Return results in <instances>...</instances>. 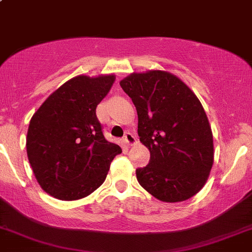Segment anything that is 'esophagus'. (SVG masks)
Listing matches in <instances>:
<instances>
[{
	"mask_svg": "<svg viewBox=\"0 0 252 252\" xmlns=\"http://www.w3.org/2000/svg\"><path fill=\"white\" fill-rule=\"evenodd\" d=\"M124 142L126 143V146H131L136 142V139H135V136L131 134V132L128 131L126 132V135H124Z\"/></svg>",
	"mask_w": 252,
	"mask_h": 252,
	"instance_id": "obj_1",
	"label": "esophagus"
}]
</instances>
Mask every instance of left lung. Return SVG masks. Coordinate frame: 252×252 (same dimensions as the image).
<instances>
[{
    "mask_svg": "<svg viewBox=\"0 0 252 252\" xmlns=\"http://www.w3.org/2000/svg\"><path fill=\"white\" fill-rule=\"evenodd\" d=\"M137 111L140 141L151 152L137 168L141 187L162 202H182L196 195L214 161L213 134L202 104L173 74L132 73L120 82Z\"/></svg>",
    "mask_w": 252,
    "mask_h": 252,
    "instance_id": "8db88e82",
    "label": "left lung"
}]
</instances>
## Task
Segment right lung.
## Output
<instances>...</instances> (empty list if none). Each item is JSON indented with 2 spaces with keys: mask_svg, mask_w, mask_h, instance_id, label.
<instances>
[{
  "mask_svg": "<svg viewBox=\"0 0 252 252\" xmlns=\"http://www.w3.org/2000/svg\"><path fill=\"white\" fill-rule=\"evenodd\" d=\"M115 75H79L63 84L32 116L26 137L29 161L41 189L62 201L84 198L104 183L122 149L105 140L96 105Z\"/></svg>",
  "mask_w": 252,
  "mask_h": 252,
  "instance_id": "add662e5",
  "label": "right lung"
}]
</instances>
